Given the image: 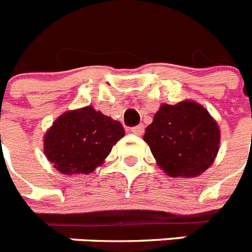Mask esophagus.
<instances>
[{
  "mask_svg": "<svg viewBox=\"0 0 252 252\" xmlns=\"http://www.w3.org/2000/svg\"><path fill=\"white\" fill-rule=\"evenodd\" d=\"M131 132L135 133V135H137V136L142 135V133H144V125H137V126L132 127L131 128Z\"/></svg>",
  "mask_w": 252,
  "mask_h": 252,
  "instance_id": "esophagus-1",
  "label": "esophagus"
}]
</instances>
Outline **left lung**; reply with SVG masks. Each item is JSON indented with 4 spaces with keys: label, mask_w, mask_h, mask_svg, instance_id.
Returning <instances> with one entry per match:
<instances>
[{
    "label": "left lung",
    "mask_w": 252,
    "mask_h": 252,
    "mask_svg": "<svg viewBox=\"0 0 252 252\" xmlns=\"http://www.w3.org/2000/svg\"><path fill=\"white\" fill-rule=\"evenodd\" d=\"M221 132L208 111L190 99L162 103L145 130L146 142L164 173L195 178L215 161Z\"/></svg>",
    "instance_id": "8db88e82"
}]
</instances>
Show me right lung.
<instances>
[{
    "mask_svg": "<svg viewBox=\"0 0 252 252\" xmlns=\"http://www.w3.org/2000/svg\"><path fill=\"white\" fill-rule=\"evenodd\" d=\"M125 136L122 125L92 106L66 111L44 135V154L64 175L91 174Z\"/></svg>",
    "mask_w": 252,
    "mask_h": 252,
    "instance_id": "add662e5",
    "label": "right lung"
}]
</instances>
